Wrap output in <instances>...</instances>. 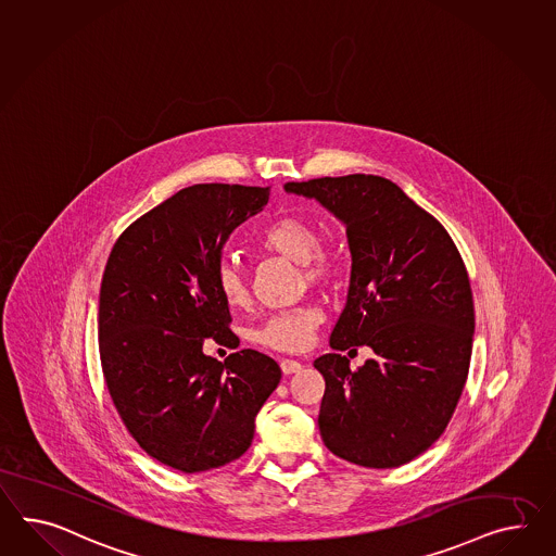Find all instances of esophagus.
Listing matches in <instances>:
<instances>
[{
    "label": "esophagus",
    "mask_w": 556,
    "mask_h": 556,
    "mask_svg": "<svg viewBox=\"0 0 556 556\" xmlns=\"http://www.w3.org/2000/svg\"><path fill=\"white\" fill-rule=\"evenodd\" d=\"M280 369H282L285 375H292V372H299V370H302V363H299V361H292V358H282V361H280Z\"/></svg>",
    "instance_id": "esophagus-1"
}]
</instances>
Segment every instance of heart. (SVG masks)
<instances>
[{"label":"heart","instance_id":"1","mask_svg":"<svg viewBox=\"0 0 556 556\" xmlns=\"http://www.w3.org/2000/svg\"><path fill=\"white\" fill-rule=\"evenodd\" d=\"M260 245L266 252H274L278 256L288 257L296 264H302L304 276L311 282L327 280L339 266V256L332 248L318 245V231L313 222L300 215H286L276 219L260 236ZM215 286L222 299L226 300L231 308L243 306L250 299V288L242 268L226 260L215 270ZM323 314L314 306H299L285 313L268 316L260 327L254 330L252 339L276 351H302L308 346L313 332L320 325Z\"/></svg>","mask_w":556,"mask_h":556}]
</instances>
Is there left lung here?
<instances>
[{
    "label": "left lung",
    "mask_w": 556,
    "mask_h": 556,
    "mask_svg": "<svg viewBox=\"0 0 556 556\" xmlns=\"http://www.w3.org/2000/svg\"><path fill=\"white\" fill-rule=\"evenodd\" d=\"M346 228L351 282L330 334L334 353L318 356L325 377L318 413L323 442L365 468H399L447 428L470 369L473 300L456 243L442 224L379 175L288 184ZM376 353L350 370L339 350Z\"/></svg>",
    "instance_id": "left-lung-1"
}]
</instances>
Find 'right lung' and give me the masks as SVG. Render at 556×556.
I'll list each match as a JSON object with an SVG mask.
<instances>
[{"label":"right lung","instance_id":"obj_1","mask_svg":"<svg viewBox=\"0 0 556 556\" xmlns=\"http://www.w3.org/2000/svg\"><path fill=\"white\" fill-rule=\"evenodd\" d=\"M268 200V187H186L130 224L106 262L99 302L106 387L130 435L175 470H214L243 456L257 412L282 379L278 363L252 349L224 363L203 353L212 337L233 344L215 270L231 231Z\"/></svg>","mask_w":556,"mask_h":556}]
</instances>
